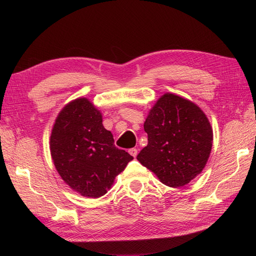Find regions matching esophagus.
Listing matches in <instances>:
<instances>
[{
  "instance_id": "34e87169",
  "label": "esophagus",
  "mask_w": 256,
  "mask_h": 256,
  "mask_svg": "<svg viewBox=\"0 0 256 256\" xmlns=\"http://www.w3.org/2000/svg\"><path fill=\"white\" fill-rule=\"evenodd\" d=\"M128 153L131 154L133 157H136V155H138V150H136V148H131V150H128Z\"/></svg>"
}]
</instances>
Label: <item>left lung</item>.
Wrapping results in <instances>:
<instances>
[{
  "label": "left lung",
  "mask_w": 256,
  "mask_h": 256,
  "mask_svg": "<svg viewBox=\"0 0 256 256\" xmlns=\"http://www.w3.org/2000/svg\"><path fill=\"white\" fill-rule=\"evenodd\" d=\"M148 146L138 160L170 187H182L199 175L211 153L214 133L194 103L174 94L157 100L144 122Z\"/></svg>",
  "instance_id": "left-lung-1"
}]
</instances>
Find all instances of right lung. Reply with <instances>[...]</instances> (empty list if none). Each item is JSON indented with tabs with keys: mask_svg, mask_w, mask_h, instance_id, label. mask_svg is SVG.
<instances>
[{
	"mask_svg": "<svg viewBox=\"0 0 256 256\" xmlns=\"http://www.w3.org/2000/svg\"><path fill=\"white\" fill-rule=\"evenodd\" d=\"M50 154L64 182L88 198L106 194L133 160L114 145L100 111L86 98L72 101L59 112L50 135Z\"/></svg>",
	"mask_w": 256,
	"mask_h": 256,
	"instance_id": "obj_1",
	"label": "right lung"
}]
</instances>
